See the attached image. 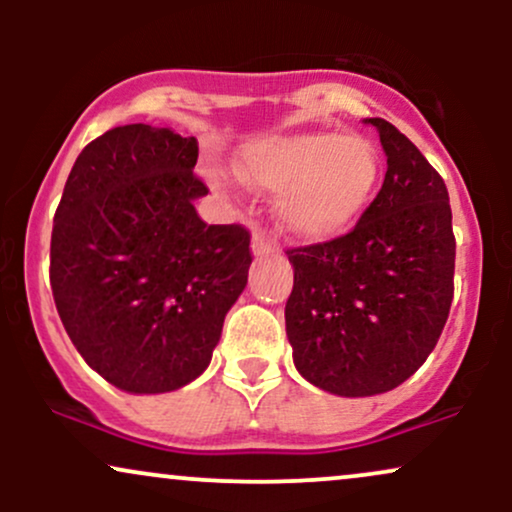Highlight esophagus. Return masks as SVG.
Here are the masks:
<instances>
[{"mask_svg": "<svg viewBox=\"0 0 512 512\" xmlns=\"http://www.w3.org/2000/svg\"><path fill=\"white\" fill-rule=\"evenodd\" d=\"M252 252H255V257H260V260H262V257L274 255L276 245L267 236H264V233L257 231L255 236H252Z\"/></svg>", "mask_w": 512, "mask_h": 512, "instance_id": "esophagus-1", "label": "esophagus"}]
</instances>
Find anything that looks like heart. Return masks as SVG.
I'll return each mask as SVG.
<instances>
[{"label": "heart", "mask_w": 512, "mask_h": 512, "mask_svg": "<svg viewBox=\"0 0 512 512\" xmlns=\"http://www.w3.org/2000/svg\"><path fill=\"white\" fill-rule=\"evenodd\" d=\"M240 170L252 185L279 192L276 209L286 231L327 240L366 209L380 178V154L368 139L322 129L257 139L240 154Z\"/></svg>", "instance_id": "b5f03b06"}]
</instances>
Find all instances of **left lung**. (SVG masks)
I'll list each match as a JSON object with an SVG mask.
<instances>
[{
    "instance_id": "8db88e82",
    "label": "left lung",
    "mask_w": 512,
    "mask_h": 512,
    "mask_svg": "<svg viewBox=\"0 0 512 512\" xmlns=\"http://www.w3.org/2000/svg\"><path fill=\"white\" fill-rule=\"evenodd\" d=\"M383 187L349 233L289 248L286 337L308 383L342 397L395 390L438 344L452 303L455 233L448 187L383 117Z\"/></svg>"
}]
</instances>
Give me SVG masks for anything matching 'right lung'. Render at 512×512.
<instances>
[{
    "label": "right lung",
    "mask_w": 512,
    "mask_h": 512,
    "mask_svg": "<svg viewBox=\"0 0 512 512\" xmlns=\"http://www.w3.org/2000/svg\"><path fill=\"white\" fill-rule=\"evenodd\" d=\"M197 139L168 127L108 129L76 158L50 240L57 313L84 361L137 395L209 366L248 284L250 231L207 226L195 199Z\"/></svg>",
    "instance_id": "1"
}]
</instances>
